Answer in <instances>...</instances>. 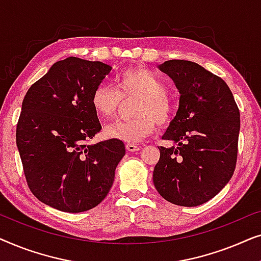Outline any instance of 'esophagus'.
<instances>
[{
	"label": "esophagus",
	"instance_id": "esophagus-1",
	"mask_svg": "<svg viewBox=\"0 0 261 261\" xmlns=\"http://www.w3.org/2000/svg\"><path fill=\"white\" fill-rule=\"evenodd\" d=\"M126 148H127L128 152H137V151H139V149H140L139 145H135V144H127Z\"/></svg>",
	"mask_w": 261,
	"mask_h": 261
}]
</instances>
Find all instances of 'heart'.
Segmentation results:
<instances>
[{"instance_id":"obj_1","label":"heart","mask_w":261,"mask_h":261,"mask_svg":"<svg viewBox=\"0 0 261 261\" xmlns=\"http://www.w3.org/2000/svg\"><path fill=\"white\" fill-rule=\"evenodd\" d=\"M116 87L103 83L95 89L91 105L96 114L102 119H112L120 110L123 98L140 96L134 107L138 116L107 126V138L134 144L151 135L156 123L166 126L172 120L174 103L167 95L162 78L151 70L140 66L124 70L116 78Z\"/></svg>"}]
</instances>
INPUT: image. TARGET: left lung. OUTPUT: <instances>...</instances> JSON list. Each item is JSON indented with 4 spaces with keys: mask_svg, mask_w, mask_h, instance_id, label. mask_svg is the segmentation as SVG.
<instances>
[{
    "mask_svg": "<svg viewBox=\"0 0 261 261\" xmlns=\"http://www.w3.org/2000/svg\"><path fill=\"white\" fill-rule=\"evenodd\" d=\"M179 91V107L163 135L177 146H160L153 183L173 204L197 206L222 190L238 158L240 112L222 78L189 60L160 64Z\"/></svg>",
    "mask_w": 261,
    "mask_h": 261,
    "instance_id": "8db88e82",
    "label": "left lung"
}]
</instances>
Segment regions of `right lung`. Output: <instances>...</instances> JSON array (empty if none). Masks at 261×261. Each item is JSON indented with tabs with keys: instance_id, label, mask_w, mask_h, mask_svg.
Listing matches in <instances>:
<instances>
[{
	"instance_id": "add662e5",
	"label": "right lung",
	"mask_w": 261,
	"mask_h": 261,
	"mask_svg": "<svg viewBox=\"0 0 261 261\" xmlns=\"http://www.w3.org/2000/svg\"><path fill=\"white\" fill-rule=\"evenodd\" d=\"M112 66L76 57L59 60L28 89L16 126V146L28 188L65 213L95 208L112 188L126 148L121 140L89 145L101 130L92 92Z\"/></svg>"
}]
</instances>
